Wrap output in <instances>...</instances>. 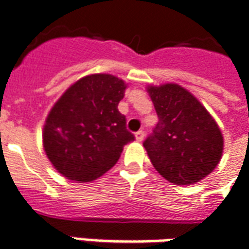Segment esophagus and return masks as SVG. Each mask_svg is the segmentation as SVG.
<instances>
[{
	"mask_svg": "<svg viewBox=\"0 0 249 249\" xmlns=\"http://www.w3.org/2000/svg\"><path fill=\"white\" fill-rule=\"evenodd\" d=\"M143 137H145V133H143V130H138V132L136 133V140H137L138 142L143 141Z\"/></svg>",
	"mask_w": 249,
	"mask_h": 249,
	"instance_id": "obj_1",
	"label": "esophagus"
}]
</instances>
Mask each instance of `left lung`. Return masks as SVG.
I'll use <instances>...</instances> for the list:
<instances>
[{"label": "left lung", "instance_id": "left-lung-1", "mask_svg": "<svg viewBox=\"0 0 249 249\" xmlns=\"http://www.w3.org/2000/svg\"><path fill=\"white\" fill-rule=\"evenodd\" d=\"M147 92L159 119L143 142L153 166L176 185L198 183L221 160V129L197 98L176 83L149 86Z\"/></svg>", "mask_w": 249, "mask_h": 249}]
</instances>
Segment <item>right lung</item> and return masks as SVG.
Instances as JSON below:
<instances>
[{"mask_svg":"<svg viewBox=\"0 0 249 249\" xmlns=\"http://www.w3.org/2000/svg\"><path fill=\"white\" fill-rule=\"evenodd\" d=\"M126 83L111 74L78 79L49 111L43 146L53 167L78 183H89L116 164L134 140L117 106Z\"/></svg>","mask_w":249,"mask_h":249,"instance_id":"add662e5","label":"right lung"}]
</instances>
